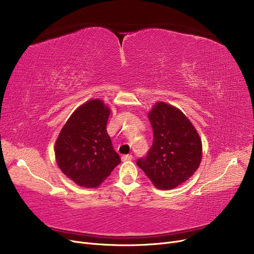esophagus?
<instances>
[{
    "mask_svg": "<svg viewBox=\"0 0 254 254\" xmlns=\"http://www.w3.org/2000/svg\"><path fill=\"white\" fill-rule=\"evenodd\" d=\"M121 160H123V162L131 161V160H133V156H131V154H126V156L121 157Z\"/></svg>",
    "mask_w": 254,
    "mask_h": 254,
    "instance_id": "34e87169",
    "label": "esophagus"
}]
</instances>
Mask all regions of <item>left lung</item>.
Returning a JSON list of instances; mask_svg holds the SVG:
<instances>
[{"mask_svg": "<svg viewBox=\"0 0 254 254\" xmlns=\"http://www.w3.org/2000/svg\"><path fill=\"white\" fill-rule=\"evenodd\" d=\"M153 142L146 157L137 161L154 187L171 190L190 179L199 167L201 139L186 115L159 102L148 113Z\"/></svg>", "mask_w": 254, "mask_h": 254, "instance_id": "obj_1", "label": "left lung"}]
</instances>
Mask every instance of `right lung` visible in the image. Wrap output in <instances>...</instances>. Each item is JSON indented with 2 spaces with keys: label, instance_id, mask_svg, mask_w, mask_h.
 Returning <instances> with one entry per match:
<instances>
[{
  "label": "right lung",
  "instance_id": "1",
  "mask_svg": "<svg viewBox=\"0 0 254 254\" xmlns=\"http://www.w3.org/2000/svg\"><path fill=\"white\" fill-rule=\"evenodd\" d=\"M109 115L101 100L88 101L71 114L56 141L59 168L81 187L96 188L120 163L107 133Z\"/></svg>",
  "mask_w": 254,
  "mask_h": 254
}]
</instances>
